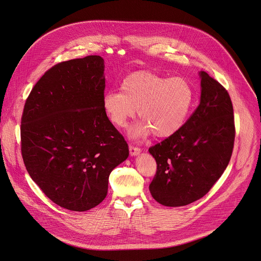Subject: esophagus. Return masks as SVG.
Masks as SVG:
<instances>
[{"instance_id":"obj_1","label":"esophagus","mask_w":261,"mask_h":261,"mask_svg":"<svg viewBox=\"0 0 261 261\" xmlns=\"http://www.w3.org/2000/svg\"><path fill=\"white\" fill-rule=\"evenodd\" d=\"M129 150H130V154H131V155H137V154H139L140 151H141L140 147L135 146V145H129Z\"/></svg>"}]
</instances>
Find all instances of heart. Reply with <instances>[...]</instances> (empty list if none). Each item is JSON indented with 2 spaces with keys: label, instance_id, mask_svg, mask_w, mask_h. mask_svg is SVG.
Segmentation results:
<instances>
[{
  "label": "heart",
  "instance_id": "heart-1",
  "mask_svg": "<svg viewBox=\"0 0 261 261\" xmlns=\"http://www.w3.org/2000/svg\"><path fill=\"white\" fill-rule=\"evenodd\" d=\"M121 89L106 92L103 108L112 123L120 128L127 125L138 109L143 122L131 129L133 138L150 132L160 138L172 136L183 127L194 97L193 88L186 79L149 72L127 76Z\"/></svg>",
  "mask_w": 261,
  "mask_h": 261
}]
</instances>
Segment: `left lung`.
<instances>
[{
  "mask_svg": "<svg viewBox=\"0 0 261 261\" xmlns=\"http://www.w3.org/2000/svg\"><path fill=\"white\" fill-rule=\"evenodd\" d=\"M199 74L197 109L178 132L148 149L156 162L149 191L165 206H184L203 197L232 156L236 131L231 97L206 72Z\"/></svg>",
  "mask_w": 261,
  "mask_h": 261,
  "instance_id": "left-lung-1",
  "label": "left lung"
}]
</instances>
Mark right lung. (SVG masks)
<instances>
[{"label": "right lung", "mask_w": 261, "mask_h": 261, "mask_svg": "<svg viewBox=\"0 0 261 261\" xmlns=\"http://www.w3.org/2000/svg\"><path fill=\"white\" fill-rule=\"evenodd\" d=\"M103 59L59 63L35 83L21 118L26 170L56 204L85 212L107 196L111 172L129 155L103 108Z\"/></svg>", "instance_id": "right-lung-1"}]
</instances>
